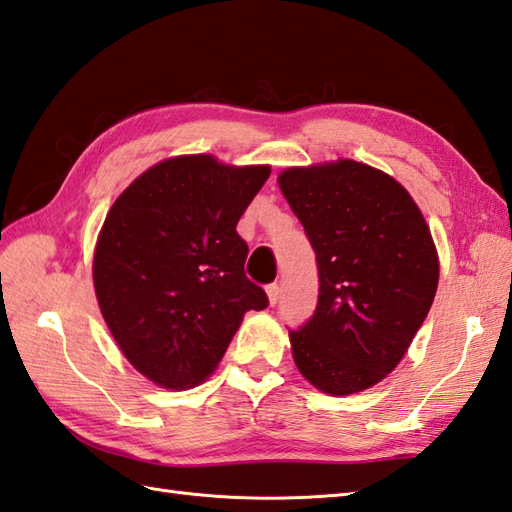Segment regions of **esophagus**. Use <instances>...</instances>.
I'll return each mask as SVG.
<instances>
[{
    "label": "esophagus",
    "mask_w": 512,
    "mask_h": 512,
    "mask_svg": "<svg viewBox=\"0 0 512 512\" xmlns=\"http://www.w3.org/2000/svg\"><path fill=\"white\" fill-rule=\"evenodd\" d=\"M266 292H268V300H270V305L274 307L279 303V296H281V287H279V283H270L268 287H266Z\"/></svg>",
    "instance_id": "obj_1"
}]
</instances>
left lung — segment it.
<instances>
[{"instance_id":"8db88e82","label":"left lung","mask_w":512,"mask_h":512,"mask_svg":"<svg viewBox=\"0 0 512 512\" xmlns=\"http://www.w3.org/2000/svg\"><path fill=\"white\" fill-rule=\"evenodd\" d=\"M277 181L320 277L316 311L290 331L296 368L331 396L381 383L437 292V248L422 212L396 179L355 160L287 168Z\"/></svg>"}]
</instances>
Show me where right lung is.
Wrapping results in <instances>:
<instances>
[{"instance_id": "obj_1", "label": "right lung", "mask_w": 512, "mask_h": 512, "mask_svg": "<svg viewBox=\"0 0 512 512\" xmlns=\"http://www.w3.org/2000/svg\"><path fill=\"white\" fill-rule=\"evenodd\" d=\"M270 166L179 155L151 166L103 222L93 281L112 337L134 368L166 389L216 370L246 311L268 296L246 279L238 220Z\"/></svg>"}]
</instances>
